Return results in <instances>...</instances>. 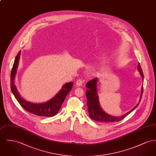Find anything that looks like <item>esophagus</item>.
Masks as SVG:
<instances>
[{"mask_svg": "<svg viewBox=\"0 0 156 156\" xmlns=\"http://www.w3.org/2000/svg\"><path fill=\"white\" fill-rule=\"evenodd\" d=\"M83 82V80H82L81 79H80V80H78L76 82V85L78 86V87H80V86H81L82 83Z\"/></svg>", "mask_w": 156, "mask_h": 156, "instance_id": "34e87169", "label": "esophagus"}]
</instances>
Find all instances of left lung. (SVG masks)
<instances>
[{"instance_id":"obj_1","label":"left lung","mask_w":156,"mask_h":156,"mask_svg":"<svg viewBox=\"0 0 156 156\" xmlns=\"http://www.w3.org/2000/svg\"><path fill=\"white\" fill-rule=\"evenodd\" d=\"M137 70L139 72L141 75L143 80V73L142 72L140 65L138 63L137 65ZM98 81V78H94V79L90 80L86 84V87L88 88L86 91V97L87 98V106H88V111L89 112L90 118L94 120H96L99 122L103 123H111L114 122H119L120 120L124 119L126 116H127L130 113L133 111L138 106L139 104L141 101V95L143 94V88L141 87V95L140 97L139 101L133 108L128 112H127L125 115L121 116H113L111 115L108 114L106 112L104 111L102 109L99 101V97L98 95V88H97V83Z\"/></svg>"}]
</instances>
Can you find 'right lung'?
Listing matches in <instances>:
<instances>
[{"mask_svg":"<svg viewBox=\"0 0 156 156\" xmlns=\"http://www.w3.org/2000/svg\"><path fill=\"white\" fill-rule=\"evenodd\" d=\"M21 51L16 57L15 62L10 75V88L13 94L18 102L26 111L39 116L52 117L57 115L61 106L64 101L68 94L71 91L73 86V82L65 83L58 92L48 101L41 104H34L23 98L19 93L15 84V78L19 65Z\"/></svg>","mask_w":156,"mask_h":156,"instance_id":"obj_1","label":"right lung"}]
</instances>
